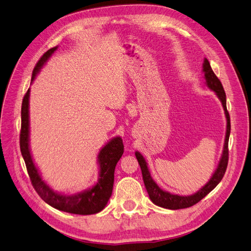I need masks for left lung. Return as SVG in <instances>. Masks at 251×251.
<instances>
[{"instance_id":"left-lung-1","label":"left lung","mask_w":251,"mask_h":251,"mask_svg":"<svg viewBox=\"0 0 251 251\" xmlns=\"http://www.w3.org/2000/svg\"><path fill=\"white\" fill-rule=\"evenodd\" d=\"M203 71H204V76L205 79H206L207 86L212 90L215 91L218 97L220 98V100L222 101L223 108L225 111V115L227 118V130H226V137H225V144H224V150H223V155L221 160H220L219 166L215 174L212 175L211 179L207 182V184L203 186L198 193H196L192 196H178V195H172L168 192L162 191L161 188H159V186L155 183V181L151 179L148 165L146 160L141 154H139L138 151H136L135 155L136 158H137L138 163L140 165V169L142 172V179L144 182V185H146V188L148 191V194L150 196L151 200L153 201L156 205L163 208H168V209H182V208H187L191 207L193 205L197 204L199 201H201L205 196L208 195L212 189H214L219 183L220 181L222 180L224 177L226 169H227V164H228V140H229V135H230V117H229V113L227 111L226 108V94L224 88L222 86L221 81L217 77V75L215 72L212 71L210 64L208 62L207 58L204 59V64H203Z\"/></svg>"}]
</instances>
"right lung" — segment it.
<instances>
[{"label": "right lung", "mask_w": 251, "mask_h": 251, "mask_svg": "<svg viewBox=\"0 0 251 251\" xmlns=\"http://www.w3.org/2000/svg\"><path fill=\"white\" fill-rule=\"evenodd\" d=\"M56 47L45 52L43 56L36 63L31 81L40 71L44 63L51 56ZM29 89L26 92L22 102V124L20 133V148L21 153L27 168L30 181L35 192L41 198L58 210L70 212L74 215H93L97 214L107 205L113 191L114 171L119 159L124 154V142L120 137L112 139L101 149L98 155V162L100 165V175L98 183L89 191L75 196H64L56 194L42 180L39 172L34 166L31 155L29 151Z\"/></svg>", "instance_id": "right-lung-1"}]
</instances>
